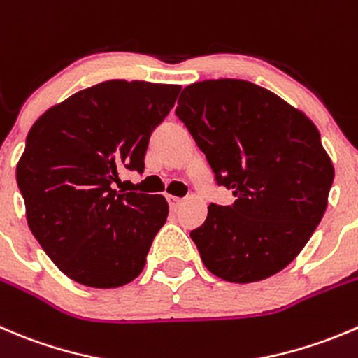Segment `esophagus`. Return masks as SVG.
I'll list each match as a JSON object with an SVG mask.
<instances>
[{
	"label": "esophagus",
	"instance_id": "1",
	"mask_svg": "<svg viewBox=\"0 0 358 358\" xmlns=\"http://www.w3.org/2000/svg\"><path fill=\"white\" fill-rule=\"evenodd\" d=\"M168 203H169V206H171V210H176V208L182 204V199H180V197H175V196H168Z\"/></svg>",
	"mask_w": 358,
	"mask_h": 358
}]
</instances>
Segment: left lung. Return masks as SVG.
<instances>
[{"label":"left lung","mask_w":358,"mask_h":358,"mask_svg":"<svg viewBox=\"0 0 358 358\" xmlns=\"http://www.w3.org/2000/svg\"><path fill=\"white\" fill-rule=\"evenodd\" d=\"M175 113L236 197L210 204L190 232L208 271L231 283L282 271L320 224L334 180L317 126L275 92L236 78L185 87Z\"/></svg>","instance_id":"left-lung-1"}]
</instances>
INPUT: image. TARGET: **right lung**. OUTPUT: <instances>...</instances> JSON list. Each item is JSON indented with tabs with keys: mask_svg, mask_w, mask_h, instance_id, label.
Instances as JSON below:
<instances>
[{
	"mask_svg": "<svg viewBox=\"0 0 358 358\" xmlns=\"http://www.w3.org/2000/svg\"><path fill=\"white\" fill-rule=\"evenodd\" d=\"M180 85L108 80L48 108L17 164L31 232L73 282L117 289L133 282L168 218L164 196L112 189L120 169L143 173L150 134Z\"/></svg>",
	"mask_w": 358,
	"mask_h": 358,
	"instance_id": "1",
	"label": "right lung"
}]
</instances>
